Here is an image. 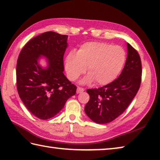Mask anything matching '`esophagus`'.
<instances>
[{
  "instance_id": "1",
  "label": "esophagus",
  "mask_w": 160,
  "mask_h": 160,
  "mask_svg": "<svg viewBox=\"0 0 160 160\" xmlns=\"http://www.w3.org/2000/svg\"><path fill=\"white\" fill-rule=\"evenodd\" d=\"M84 91V89L83 88H81V87H78L77 88V93H82V92Z\"/></svg>"
}]
</instances>
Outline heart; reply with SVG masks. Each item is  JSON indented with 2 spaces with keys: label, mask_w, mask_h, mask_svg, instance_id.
<instances>
[{
  "label": "heart",
  "mask_w": 160,
  "mask_h": 160,
  "mask_svg": "<svg viewBox=\"0 0 160 160\" xmlns=\"http://www.w3.org/2000/svg\"><path fill=\"white\" fill-rule=\"evenodd\" d=\"M127 54L123 48L102 42H87L77 52L70 51L64 60L68 78L76 81L86 72L88 75L82 83L96 81L98 85H108L114 81L124 66Z\"/></svg>",
  "instance_id": "1"
}]
</instances>
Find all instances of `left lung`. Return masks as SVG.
<instances>
[{
	"label": "left lung",
	"instance_id": "left-lung-1",
	"mask_svg": "<svg viewBox=\"0 0 160 160\" xmlns=\"http://www.w3.org/2000/svg\"><path fill=\"white\" fill-rule=\"evenodd\" d=\"M127 50V60L119 77L102 87L86 91L90 100L85 106V112L97 124H107L121 115L140 88L141 58L138 52L128 43Z\"/></svg>",
	"mask_w": 160,
	"mask_h": 160
}]
</instances>
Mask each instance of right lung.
I'll return each mask as SVG.
<instances>
[{"label":"right lung","instance_id":"right-lung-1","mask_svg":"<svg viewBox=\"0 0 160 160\" xmlns=\"http://www.w3.org/2000/svg\"><path fill=\"white\" fill-rule=\"evenodd\" d=\"M68 36L53 32L41 33L22 49L16 69L19 98L31 113L41 119H50L74 96L77 86L64 74L63 57ZM41 57L47 60L43 68Z\"/></svg>","mask_w":160,"mask_h":160}]
</instances>
